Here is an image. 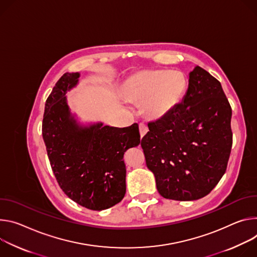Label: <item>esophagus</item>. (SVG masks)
Returning <instances> with one entry per match:
<instances>
[{
    "label": "esophagus",
    "mask_w": 257,
    "mask_h": 257,
    "mask_svg": "<svg viewBox=\"0 0 257 257\" xmlns=\"http://www.w3.org/2000/svg\"><path fill=\"white\" fill-rule=\"evenodd\" d=\"M139 128H140L141 137H144L147 134V132H148V126L145 123H143V122H141L139 124Z\"/></svg>",
    "instance_id": "obj_1"
}]
</instances>
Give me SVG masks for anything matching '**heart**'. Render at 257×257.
Segmentation results:
<instances>
[{
  "mask_svg": "<svg viewBox=\"0 0 257 257\" xmlns=\"http://www.w3.org/2000/svg\"><path fill=\"white\" fill-rule=\"evenodd\" d=\"M186 89V78L179 71L144 70L130 76L122 85L126 101L144 104L151 119H160L181 102Z\"/></svg>",
  "mask_w": 257,
  "mask_h": 257,
  "instance_id": "1",
  "label": "heart"
}]
</instances>
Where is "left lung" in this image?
Segmentation results:
<instances>
[{"instance_id": "1", "label": "left lung", "mask_w": 257, "mask_h": 257, "mask_svg": "<svg viewBox=\"0 0 257 257\" xmlns=\"http://www.w3.org/2000/svg\"><path fill=\"white\" fill-rule=\"evenodd\" d=\"M231 118L232 108L220 82L196 66L182 103L149 122V132L141 141L162 197L191 201L212 191L230 158Z\"/></svg>"}]
</instances>
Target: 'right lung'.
Returning a JSON list of instances; mask_svg holds the SVG:
<instances>
[{"label": "right lung", "instance_id": "right-lung-1", "mask_svg": "<svg viewBox=\"0 0 257 257\" xmlns=\"http://www.w3.org/2000/svg\"><path fill=\"white\" fill-rule=\"evenodd\" d=\"M78 77V72H66L56 82L45 105L43 139L55 178L67 197L88 209L103 210L125 195L123 154L140 144L139 125H78L65 97Z\"/></svg>", "mask_w": 257, "mask_h": 257}]
</instances>
